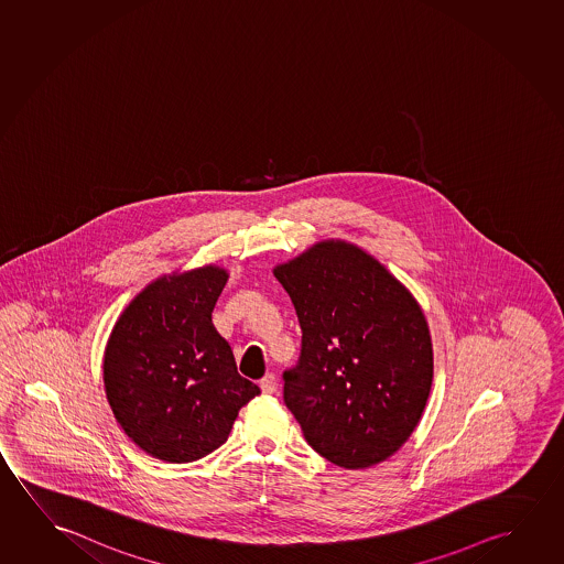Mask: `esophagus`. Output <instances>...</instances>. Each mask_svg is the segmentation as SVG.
<instances>
[{"instance_id": "obj_1", "label": "esophagus", "mask_w": 564, "mask_h": 564, "mask_svg": "<svg viewBox=\"0 0 564 564\" xmlns=\"http://www.w3.org/2000/svg\"><path fill=\"white\" fill-rule=\"evenodd\" d=\"M260 389L263 394H273V392L278 390V379H275V375H263V379L260 381Z\"/></svg>"}]
</instances>
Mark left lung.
<instances>
[{"label": "left lung", "instance_id": "1", "mask_svg": "<svg viewBox=\"0 0 564 564\" xmlns=\"http://www.w3.org/2000/svg\"><path fill=\"white\" fill-rule=\"evenodd\" d=\"M273 275L295 304L303 344L283 399L304 440L344 468L392 457L416 430L434 379L424 313L367 251L324 240Z\"/></svg>", "mask_w": 564, "mask_h": 564}]
</instances>
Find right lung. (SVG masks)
<instances>
[{
	"label": "right lung",
	"instance_id": "obj_1",
	"mask_svg": "<svg viewBox=\"0 0 564 564\" xmlns=\"http://www.w3.org/2000/svg\"><path fill=\"white\" fill-rule=\"evenodd\" d=\"M228 281L217 265L152 281L130 301L105 347L107 400L148 455L191 463L228 440L260 387L236 369L213 308Z\"/></svg>",
	"mask_w": 564,
	"mask_h": 564
}]
</instances>
